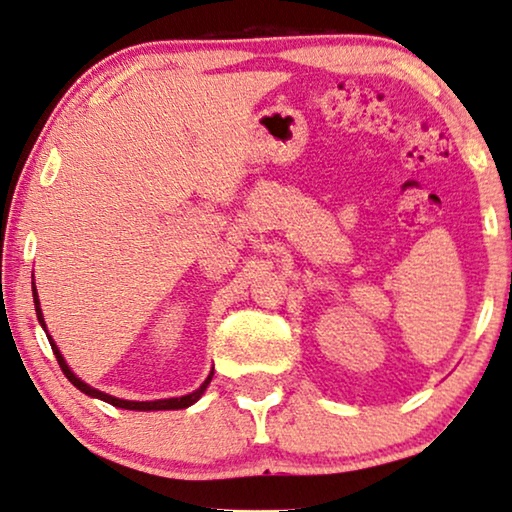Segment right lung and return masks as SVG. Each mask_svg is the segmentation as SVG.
Instances as JSON below:
<instances>
[{"mask_svg":"<svg viewBox=\"0 0 512 512\" xmlns=\"http://www.w3.org/2000/svg\"><path fill=\"white\" fill-rule=\"evenodd\" d=\"M33 304H36L38 322H40V326H43V331L47 333V324H45V317H43V308H40V299H38L36 283H33ZM47 338H49V345H52V351H54V356H56V360H58V365H61L63 374L67 376V381H70L77 390H81L83 395L95 397V399H102V401H106V404H111V406H115V408H124V410H179V408H188V406L195 404V401H199V397L204 395L206 388H208V383H211V379H213V370H211V374L206 376V381L201 383L195 392H190V395H183V397L154 399V401H129V399H120V397L106 395V392L97 390V388H92V385H88L86 381H81L79 376L70 370V365L65 363V358H63V354H61V349L56 347V342L52 340V335L47 333Z\"/></svg>","mask_w":512,"mask_h":512,"instance_id":"obj_1","label":"right lung"}]
</instances>
